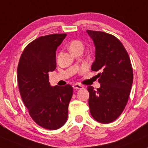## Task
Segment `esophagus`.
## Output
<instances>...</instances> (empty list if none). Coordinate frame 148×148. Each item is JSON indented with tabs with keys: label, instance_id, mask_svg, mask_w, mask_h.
Here are the masks:
<instances>
[{
	"label": "esophagus",
	"instance_id": "obj_1",
	"mask_svg": "<svg viewBox=\"0 0 148 148\" xmlns=\"http://www.w3.org/2000/svg\"><path fill=\"white\" fill-rule=\"evenodd\" d=\"M73 89H83V88H84L83 86L80 85V84H73Z\"/></svg>",
	"mask_w": 148,
	"mask_h": 148
}]
</instances>
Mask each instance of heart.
Listing matches in <instances>:
<instances>
[{"label": "heart", "mask_w": 148, "mask_h": 148, "mask_svg": "<svg viewBox=\"0 0 148 148\" xmlns=\"http://www.w3.org/2000/svg\"><path fill=\"white\" fill-rule=\"evenodd\" d=\"M69 48L71 52H75L77 50H83L84 49V45H83L82 42L78 40H74L70 42Z\"/></svg>", "instance_id": "1"}]
</instances>
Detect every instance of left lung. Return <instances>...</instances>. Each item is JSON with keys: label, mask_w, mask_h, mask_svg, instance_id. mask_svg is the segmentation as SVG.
Returning <instances> with one entry per match:
<instances>
[{"label": "left lung", "mask_w": 148, "mask_h": 148, "mask_svg": "<svg viewBox=\"0 0 148 148\" xmlns=\"http://www.w3.org/2000/svg\"><path fill=\"white\" fill-rule=\"evenodd\" d=\"M95 46V61L92 65L101 87L88 86L89 110L93 118L103 124L113 122L123 112L133 83V69L129 54L115 36L87 30Z\"/></svg>", "instance_id": "8db88e82"}]
</instances>
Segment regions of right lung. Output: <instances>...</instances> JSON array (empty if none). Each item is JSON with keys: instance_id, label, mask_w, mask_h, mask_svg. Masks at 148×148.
Returning a JSON list of instances; mask_svg holds the SVG:
<instances>
[{"instance_id": "add662e5", "label": "right lung", "mask_w": 148, "mask_h": 148, "mask_svg": "<svg viewBox=\"0 0 148 148\" xmlns=\"http://www.w3.org/2000/svg\"><path fill=\"white\" fill-rule=\"evenodd\" d=\"M67 34L41 36L23 51L17 68L19 92L30 116L38 125L49 130L62 127L68 119L73 87H52L48 73L56 68V51Z\"/></svg>"}]
</instances>
